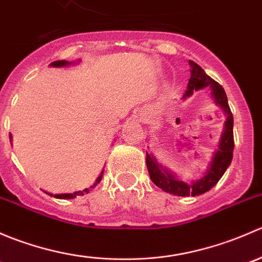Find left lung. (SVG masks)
Listing matches in <instances>:
<instances>
[{"label": "left lung", "mask_w": 262, "mask_h": 262, "mask_svg": "<svg viewBox=\"0 0 262 262\" xmlns=\"http://www.w3.org/2000/svg\"><path fill=\"white\" fill-rule=\"evenodd\" d=\"M189 64L191 67V70H190L191 77H190L189 83H187V90L184 96H182V100L191 96L194 91H199V90L205 89V87H209L210 95H212L214 102L223 110L227 119L226 123H224L223 133L221 136V141H219L218 149L214 152L212 162H210L205 175L200 178L199 180L191 181L190 184L181 181L180 179L176 178L175 173H172L170 170L160 165L157 160L153 157L152 153L147 152L146 163L150 180L153 181L156 186L162 189L163 191L168 192V194L178 195V196H190V195L196 196V195H202L204 192L209 191L214 185L221 180L228 166L231 165L234 148L233 116H232L231 109H229L226 91L218 82L210 78L199 64H196L192 60H189Z\"/></svg>", "instance_id": "1"}]
</instances>
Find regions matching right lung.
Listing matches in <instances>:
<instances>
[{
  "label": "right lung",
  "instance_id": "add662e5",
  "mask_svg": "<svg viewBox=\"0 0 262 262\" xmlns=\"http://www.w3.org/2000/svg\"><path fill=\"white\" fill-rule=\"evenodd\" d=\"M72 64V62H67V60H55V62L50 63V67H67V66H71ZM12 139V136L10 134V141ZM102 175H104V170L101 171V173H100L99 178L96 179V181H95V184L92 185V186H90L89 189H84L83 191H76L73 192V194H54V198H57V199H73V198H76L77 195H84V194H89L90 191H91L92 189H94L95 186H96L97 184H99L100 181H101L102 179ZM47 194H49L50 196H52L53 194H50V192H47Z\"/></svg>",
  "mask_w": 262,
  "mask_h": 262
}]
</instances>
